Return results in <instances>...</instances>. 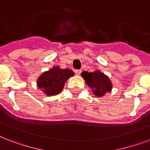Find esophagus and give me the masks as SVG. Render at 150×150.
<instances>
[{
  "mask_svg": "<svg viewBox=\"0 0 150 150\" xmlns=\"http://www.w3.org/2000/svg\"><path fill=\"white\" fill-rule=\"evenodd\" d=\"M75 72L77 75H80V74H81V72H82V71H81V70H75Z\"/></svg>",
  "mask_w": 150,
  "mask_h": 150,
  "instance_id": "obj_1",
  "label": "esophagus"
}]
</instances>
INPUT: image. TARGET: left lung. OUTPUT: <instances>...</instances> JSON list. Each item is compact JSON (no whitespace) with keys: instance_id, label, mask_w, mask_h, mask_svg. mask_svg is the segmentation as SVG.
I'll use <instances>...</instances> for the list:
<instances>
[{"instance_id":"1","label":"left lung","mask_w":150,"mask_h":150,"mask_svg":"<svg viewBox=\"0 0 150 150\" xmlns=\"http://www.w3.org/2000/svg\"><path fill=\"white\" fill-rule=\"evenodd\" d=\"M81 75L96 96L102 97L107 93L111 92L113 88L111 81L107 75L100 70H96L93 72L82 71Z\"/></svg>"}]
</instances>
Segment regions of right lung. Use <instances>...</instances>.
I'll use <instances>...</instances> for the list:
<instances>
[{
	"instance_id": "1",
	"label": "right lung",
	"mask_w": 150,
	"mask_h": 150,
	"mask_svg": "<svg viewBox=\"0 0 150 150\" xmlns=\"http://www.w3.org/2000/svg\"><path fill=\"white\" fill-rule=\"evenodd\" d=\"M75 73L69 68H60V66H54L50 70L43 72L36 81V86L46 94V96H51L57 95L64 89L65 82Z\"/></svg>"
}]
</instances>
